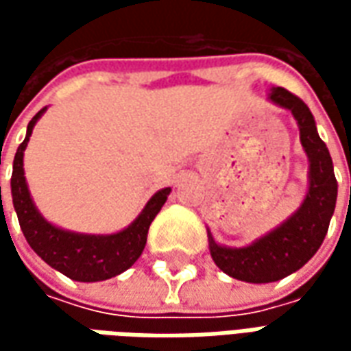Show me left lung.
<instances>
[{
  "label": "left lung",
  "instance_id": "8db88e82",
  "mask_svg": "<svg viewBox=\"0 0 351 351\" xmlns=\"http://www.w3.org/2000/svg\"><path fill=\"white\" fill-rule=\"evenodd\" d=\"M267 99L289 110L299 125L302 150L308 158V186L301 206L291 216L246 246L216 243L208 231V250L216 267L231 278L250 284L276 282L308 263L327 235L339 193L331 154L317 135L310 108L284 88H271Z\"/></svg>",
  "mask_w": 351,
  "mask_h": 351
}]
</instances>
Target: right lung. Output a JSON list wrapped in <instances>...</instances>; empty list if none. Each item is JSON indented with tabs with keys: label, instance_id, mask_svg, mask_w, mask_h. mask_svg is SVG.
Segmentation results:
<instances>
[{
	"label": "right lung",
	"instance_id": "add662e5",
	"mask_svg": "<svg viewBox=\"0 0 351 351\" xmlns=\"http://www.w3.org/2000/svg\"><path fill=\"white\" fill-rule=\"evenodd\" d=\"M45 110L47 107L41 108L32 118V122L27 123L26 138L19 146L12 161L11 193L20 229L32 250L45 263L65 274L67 278L77 282H101L118 276L141 258L146 246L148 228L156 214L161 210V206L165 205L171 188H161L160 191H156L128 228L110 235L77 233L54 226L35 206L24 176V150L34 133L35 123L45 114Z\"/></svg>",
	"mask_w": 351,
	"mask_h": 351
}]
</instances>
